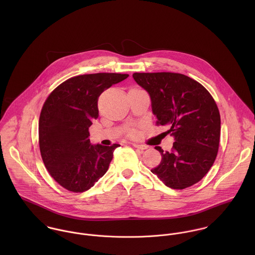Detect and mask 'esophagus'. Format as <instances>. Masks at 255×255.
Masks as SVG:
<instances>
[{"instance_id": "34e87169", "label": "esophagus", "mask_w": 255, "mask_h": 255, "mask_svg": "<svg viewBox=\"0 0 255 255\" xmlns=\"http://www.w3.org/2000/svg\"><path fill=\"white\" fill-rule=\"evenodd\" d=\"M132 146L134 147V148H137V149H139V150H145L147 149V147L144 145H141V144H135V143H133Z\"/></svg>"}]
</instances>
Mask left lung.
Here are the masks:
<instances>
[{
  "label": "left lung",
  "mask_w": 255,
  "mask_h": 255,
  "mask_svg": "<svg viewBox=\"0 0 255 255\" xmlns=\"http://www.w3.org/2000/svg\"><path fill=\"white\" fill-rule=\"evenodd\" d=\"M132 77L149 93L156 124L169 126L175 138L171 152L155 147L162 160L151 172L174 189L199 182L218 153L221 119L213 97L182 73H135Z\"/></svg>",
  "instance_id": "8db88e82"
}]
</instances>
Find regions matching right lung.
Segmentation results:
<instances>
[{"mask_svg":"<svg viewBox=\"0 0 255 255\" xmlns=\"http://www.w3.org/2000/svg\"><path fill=\"white\" fill-rule=\"evenodd\" d=\"M128 74L92 73L72 77L46 99L39 119V147L46 169L60 185L83 192L109 169L119 144H91L88 128L99 116L98 97Z\"/></svg>","mask_w":255,"mask_h":255,"instance_id":"right-lung-1","label":"right lung"}]
</instances>
